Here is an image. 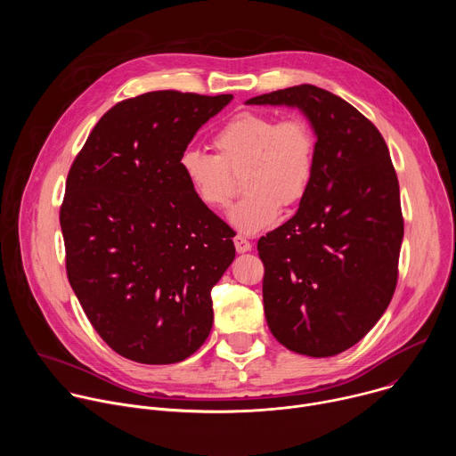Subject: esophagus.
<instances>
[{
  "mask_svg": "<svg viewBox=\"0 0 456 456\" xmlns=\"http://www.w3.org/2000/svg\"><path fill=\"white\" fill-rule=\"evenodd\" d=\"M234 247H236L238 252H248L252 248L250 241L245 240L243 236H234Z\"/></svg>",
  "mask_w": 456,
  "mask_h": 456,
  "instance_id": "obj_1",
  "label": "esophagus"
}]
</instances>
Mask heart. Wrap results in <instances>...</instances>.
Returning <instances> with one entry per match:
<instances>
[{"instance_id": "1", "label": "heart", "mask_w": 456, "mask_h": 456, "mask_svg": "<svg viewBox=\"0 0 456 456\" xmlns=\"http://www.w3.org/2000/svg\"><path fill=\"white\" fill-rule=\"evenodd\" d=\"M216 155L187 148L180 169L194 197L218 211L229 206L241 176L245 197L231 209V224L254 234L273 225L281 208L297 206L310 189L317 160V137L303 115L278 117L245 110L231 117L213 137Z\"/></svg>"}]
</instances>
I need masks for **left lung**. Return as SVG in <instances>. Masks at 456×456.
<instances>
[{
    "mask_svg": "<svg viewBox=\"0 0 456 456\" xmlns=\"http://www.w3.org/2000/svg\"><path fill=\"white\" fill-rule=\"evenodd\" d=\"M297 106L317 135L315 173L297 213L257 241L273 336L308 357L359 343L394 297L404 218L379 129L345 99L299 85L247 101Z\"/></svg>",
    "mask_w": 456,
    "mask_h": 456,
    "instance_id": "1",
    "label": "left lung"
}]
</instances>
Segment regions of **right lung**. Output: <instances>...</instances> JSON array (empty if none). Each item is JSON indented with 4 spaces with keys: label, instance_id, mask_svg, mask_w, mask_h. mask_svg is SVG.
<instances>
[{
    "label": "right lung",
    "instance_id": "right-lung-1",
    "mask_svg": "<svg viewBox=\"0 0 456 456\" xmlns=\"http://www.w3.org/2000/svg\"><path fill=\"white\" fill-rule=\"evenodd\" d=\"M231 99L160 90L120 101L69 171L59 211L67 276L92 327L126 359L180 362L211 332L232 229L194 197L180 155Z\"/></svg>",
    "mask_w": 456,
    "mask_h": 456
}]
</instances>
